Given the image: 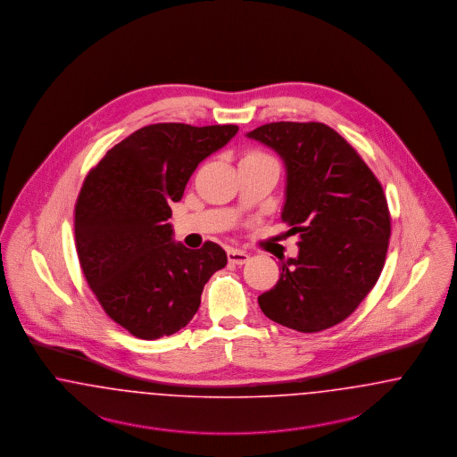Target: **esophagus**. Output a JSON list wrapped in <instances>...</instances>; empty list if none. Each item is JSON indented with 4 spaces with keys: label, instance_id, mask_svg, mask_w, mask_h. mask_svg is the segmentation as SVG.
<instances>
[{
    "label": "esophagus",
    "instance_id": "1",
    "mask_svg": "<svg viewBox=\"0 0 457 457\" xmlns=\"http://www.w3.org/2000/svg\"><path fill=\"white\" fill-rule=\"evenodd\" d=\"M227 258H228L232 264L242 266V264H245L249 261V254L244 253V251H238V249H228L227 251Z\"/></svg>",
    "mask_w": 457,
    "mask_h": 457
}]
</instances>
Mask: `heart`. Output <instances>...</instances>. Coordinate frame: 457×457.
<instances>
[{
  "mask_svg": "<svg viewBox=\"0 0 457 457\" xmlns=\"http://www.w3.org/2000/svg\"><path fill=\"white\" fill-rule=\"evenodd\" d=\"M247 157H268V155H264V154H261V152H251Z\"/></svg>",
  "mask_w": 457,
  "mask_h": 457,
  "instance_id": "heart-1",
  "label": "heart"
}]
</instances>
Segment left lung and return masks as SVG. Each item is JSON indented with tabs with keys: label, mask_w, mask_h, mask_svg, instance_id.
Wrapping results in <instances>:
<instances>
[{
	"label": "left lung",
	"mask_w": 457,
	"mask_h": 457,
	"mask_svg": "<svg viewBox=\"0 0 457 457\" xmlns=\"http://www.w3.org/2000/svg\"><path fill=\"white\" fill-rule=\"evenodd\" d=\"M247 138L285 162L281 220L298 234V256L258 297L266 318L318 333L348 318L378 283L391 237L387 199L357 150L322 122L279 120Z\"/></svg>",
	"instance_id": "left-lung-1"
}]
</instances>
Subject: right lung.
Instances as JSON below:
<instances>
[{"instance_id": "1", "label": "right lung", "mask_w": 457, "mask_h": 457, "mask_svg": "<svg viewBox=\"0 0 457 457\" xmlns=\"http://www.w3.org/2000/svg\"><path fill=\"white\" fill-rule=\"evenodd\" d=\"M237 131L236 124H150L85 178L75 206L79 266L105 314L133 337L178 333L198 312L206 281L225 268L219 244H176L167 220L199 162Z\"/></svg>"}]
</instances>
